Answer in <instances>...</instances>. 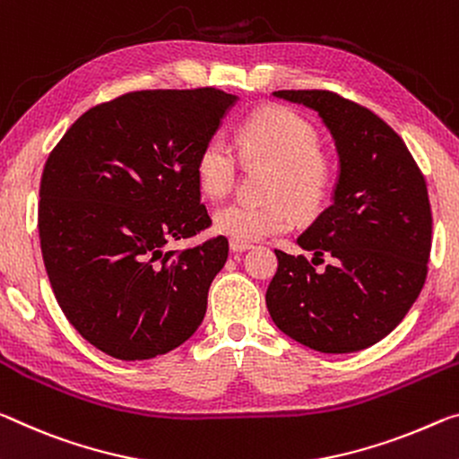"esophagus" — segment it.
<instances>
[{"label": "esophagus", "instance_id": "34e87169", "mask_svg": "<svg viewBox=\"0 0 459 459\" xmlns=\"http://www.w3.org/2000/svg\"><path fill=\"white\" fill-rule=\"evenodd\" d=\"M247 249H251L249 243H241V241H230V251L232 253H243Z\"/></svg>", "mask_w": 459, "mask_h": 459}]
</instances>
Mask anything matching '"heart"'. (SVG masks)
<instances>
[{"instance_id":"b5f03b06","label":"heart","mask_w":459,"mask_h":459,"mask_svg":"<svg viewBox=\"0 0 459 459\" xmlns=\"http://www.w3.org/2000/svg\"><path fill=\"white\" fill-rule=\"evenodd\" d=\"M245 161L272 163L267 204L230 202L214 212V230L251 243L294 227L292 206L304 216L323 208L334 184V165L321 151V134L310 120L286 106H265L247 118L237 134ZM238 157L222 136H210L195 155V181L208 198H224L238 176Z\"/></svg>"}]
</instances>
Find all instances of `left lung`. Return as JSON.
I'll list each match as a JSON object with an SVG mask.
<instances>
[{"label":"left lung","mask_w":459,"mask_h":459,"mask_svg":"<svg viewBox=\"0 0 459 459\" xmlns=\"http://www.w3.org/2000/svg\"><path fill=\"white\" fill-rule=\"evenodd\" d=\"M273 96L318 112L339 152V181L331 206L298 237L312 264L275 249L267 310L315 351H359L394 331L423 290L433 229L425 178L403 138L368 108L326 90ZM323 256L330 265L316 270Z\"/></svg>","instance_id":"obj_1"}]
</instances>
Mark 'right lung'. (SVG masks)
<instances>
[{
	"mask_svg": "<svg viewBox=\"0 0 459 459\" xmlns=\"http://www.w3.org/2000/svg\"><path fill=\"white\" fill-rule=\"evenodd\" d=\"M235 101L214 87L130 91L79 116L50 151L40 179L42 259L67 321L100 351L157 358L204 321L229 241L165 247L212 224L195 155Z\"/></svg>",
	"mask_w": 459,
	"mask_h": 459,
	"instance_id": "add662e5",
	"label": "right lung"
}]
</instances>
